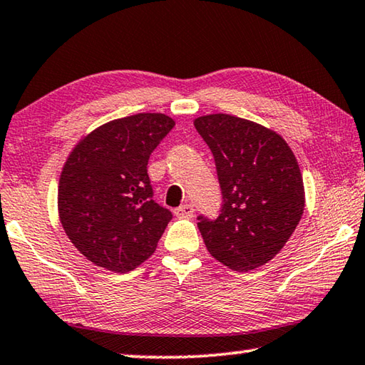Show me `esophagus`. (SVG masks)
<instances>
[{"mask_svg":"<svg viewBox=\"0 0 365 365\" xmlns=\"http://www.w3.org/2000/svg\"><path fill=\"white\" fill-rule=\"evenodd\" d=\"M174 212H175L177 217H180V219H190V217H193L195 207H193V205H190V202H185V205H182L180 207H177Z\"/></svg>","mask_w":365,"mask_h":365,"instance_id":"esophagus-1","label":"esophagus"}]
</instances>
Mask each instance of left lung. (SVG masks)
Instances as JSON below:
<instances>
[{
    "label": "left lung",
    "mask_w": 365,
    "mask_h": 365,
    "mask_svg": "<svg viewBox=\"0 0 365 365\" xmlns=\"http://www.w3.org/2000/svg\"><path fill=\"white\" fill-rule=\"evenodd\" d=\"M195 127L212 151L224 200L217 219L197 217L206 248L233 270L264 265L304 212L298 160L279 133L242 117L201 115Z\"/></svg>",
    "instance_id": "left-lung-1"
}]
</instances>
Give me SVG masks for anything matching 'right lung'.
Masks as SVG:
<instances>
[{"mask_svg": "<svg viewBox=\"0 0 365 365\" xmlns=\"http://www.w3.org/2000/svg\"><path fill=\"white\" fill-rule=\"evenodd\" d=\"M175 122L160 113L110 120L78 141L59 178L58 211L73 246L125 274L143 264L172 219L153 200L148 159Z\"/></svg>", "mask_w": 365, "mask_h": 365, "instance_id": "add662e5", "label": "right lung"}]
</instances>
